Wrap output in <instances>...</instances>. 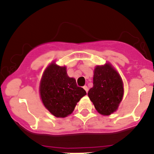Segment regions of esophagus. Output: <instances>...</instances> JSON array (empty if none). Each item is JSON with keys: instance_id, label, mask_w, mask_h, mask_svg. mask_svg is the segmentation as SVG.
<instances>
[{"instance_id": "1", "label": "esophagus", "mask_w": 154, "mask_h": 154, "mask_svg": "<svg viewBox=\"0 0 154 154\" xmlns=\"http://www.w3.org/2000/svg\"><path fill=\"white\" fill-rule=\"evenodd\" d=\"M83 89H85V91H86V92H88V90H89V89H88V87H87V86H83Z\"/></svg>"}]
</instances>
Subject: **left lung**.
<instances>
[{
  "label": "left lung",
  "mask_w": 154,
  "mask_h": 154,
  "mask_svg": "<svg viewBox=\"0 0 154 154\" xmlns=\"http://www.w3.org/2000/svg\"><path fill=\"white\" fill-rule=\"evenodd\" d=\"M123 95V84L117 71L110 65L97 66L94 71L93 86L88 96L102 115H110L118 107Z\"/></svg>",
  "instance_id": "8db88e82"
}]
</instances>
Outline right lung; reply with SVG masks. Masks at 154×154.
Returning a JSON list of instances; mask_svg holds the SVG:
<instances>
[{
	"label": "right lung",
	"mask_w": 154,
	"mask_h": 154,
	"mask_svg": "<svg viewBox=\"0 0 154 154\" xmlns=\"http://www.w3.org/2000/svg\"><path fill=\"white\" fill-rule=\"evenodd\" d=\"M41 99L46 108L56 117H65L74 110L86 92L69 77L66 68L50 64L43 74L40 84Z\"/></svg>",
	"instance_id": "add662e5"
}]
</instances>
